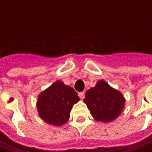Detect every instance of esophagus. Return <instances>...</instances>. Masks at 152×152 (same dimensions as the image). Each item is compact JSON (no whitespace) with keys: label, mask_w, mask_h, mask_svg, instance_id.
Listing matches in <instances>:
<instances>
[{"label":"esophagus","mask_w":152,"mask_h":152,"mask_svg":"<svg viewBox=\"0 0 152 152\" xmlns=\"http://www.w3.org/2000/svg\"><path fill=\"white\" fill-rule=\"evenodd\" d=\"M79 96L81 100H83L85 98V93L84 92H79Z\"/></svg>","instance_id":"1"}]
</instances>
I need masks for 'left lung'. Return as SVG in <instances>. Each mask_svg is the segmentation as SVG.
Segmentation results:
<instances>
[{"instance_id": "left-lung-1", "label": "left lung", "mask_w": 152, "mask_h": 152, "mask_svg": "<svg viewBox=\"0 0 152 152\" xmlns=\"http://www.w3.org/2000/svg\"><path fill=\"white\" fill-rule=\"evenodd\" d=\"M84 102L94 119L109 123L122 113L125 106V98L120 91L102 79L97 82L95 87L85 92Z\"/></svg>"}]
</instances>
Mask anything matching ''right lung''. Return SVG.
Masks as SVG:
<instances>
[{"label":"right lung","mask_w":152,"mask_h":152,"mask_svg":"<svg viewBox=\"0 0 152 152\" xmlns=\"http://www.w3.org/2000/svg\"><path fill=\"white\" fill-rule=\"evenodd\" d=\"M79 101L71 86L56 80L38 96L36 107L39 118L48 124L61 126L67 123L73 106Z\"/></svg>","instance_id":"right-lung-1"}]
</instances>
